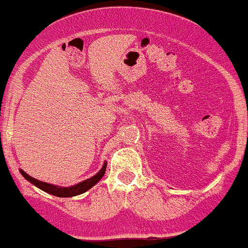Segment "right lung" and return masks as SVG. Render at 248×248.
<instances>
[{
  "instance_id": "obj_1",
  "label": "right lung",
  "mask_w": 248,
  "mask_h": 248,
  "mask_svg": "<svg viewBox=\"0 0 248 248\" xmlns=\"http://www.w3.org/2000/svg\"><path fill=\"white\" fill-rule=\"evenodd\" d=\"M105 169H107V161L103 164L102 169H100L99 171L94 175V176L89 177V179H87V180L84 181H80V183L76 184V185L73 186H68V187L53 185V184H48V183H45V181L37 180V179H34V177L30 176L27 172L23 171L22 169H19V172H21L22 176L25 177L26 180H28L32 185L37 186L38 189L47 192V194L54 195V196H57V198H73V196L84 194L85 191H88L89 189H92V187H93V186L95 185V184H97L103 176H104Z\"/></svg>"
}]
</instances>
